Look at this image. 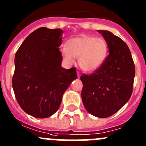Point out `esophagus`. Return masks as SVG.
Returning <instances> with one entry per match:
<instances>
[{"label": "esophagus", "mask_w": 146, "mask_h": 146, "mask_svg": "<svg viewBox=\"0 0 146 146\" xmlns=\"http://www.w3.org/2000/svg\"><path fill=\"white\" fill-rule=\"evenodd\" d=\"M77 75H78V78H80V76H81V73H80L79 72H77Z\"/></svg>", "instance_id": "34e87169"}]
</instances>
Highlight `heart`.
<instances>
[{"label":"heart","instance_id":"b5f03b06","mask_svg":"<svg viewBox=\"0 0 146 146\" xmlns=\"http://www.w3.org/2000/svg\"><path fill=\"white\" fill-rule=\"evenodd\" d=\"M108 52L107 43L103 38L82 35L69 39L66 48L61 51L67 62H73L78 58V63L84 71L93 72L97 70L106 59Z\"/></svg>","mask_w":146,"mask_h":146}]
</instances>
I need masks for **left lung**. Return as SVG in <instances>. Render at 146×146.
<instances>
[{
  "label": "left lung",
  "instance_id": "left-lung-1",
  "mask_svg": "<svg viewBox=\"0 0 146 146\" xmlns=\"http://www.w3.org/2000/svg\"><path fill=\"white\" fill-rule=\"evenodd\" d=\"M107 42L109 54L92 74H83L81 98L88 113L107 118L119 111L133 93L135 75L134 62L128 46L117 36L98 30Z\"/></svg>",
  "mask_w": 146,
  "mask_h": 146
}]
</instances>
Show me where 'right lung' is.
<instances>
[{
    "mask_svg": "<svg viewBox=\"0 0 146 146\" xmlns=\"http://www.w3.org/2000/svg\"><path fill=\"white\" fill-rule=\"evenodd\" d=\"M62 30L41 27L30 34L15 55L12 86L21 108L36 118L59 109L64 92L77 78L76 68L61 67Z\"/></svg>",
    "mask_w": 146,
    "mask_h": 146,
    "instance_id": "1",
    "label": "right lung"
}]
</instances>
